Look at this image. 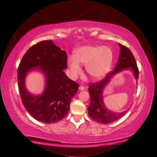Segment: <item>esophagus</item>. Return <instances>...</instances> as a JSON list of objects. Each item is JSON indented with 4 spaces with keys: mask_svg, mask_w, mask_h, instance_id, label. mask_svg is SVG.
I'll use <instances>...</instances> for the list:
<instances>
[{
    "mask_svg": "<svg viewBox=\"0 0 157 157\" xmlns=\"http://www.w3.org/2000/svg\"><path fill=\"white\" fill-rule=\"evenodd\" d=\"M79 89L80 90H84V89H85V88L84 87V86H80L79 87Z\"/></svg>",
    "mask_w": 157,
    "mask_h": 157,
    "instance_id": "obj_1",
    "label": "esophagus"
}]
</instances>
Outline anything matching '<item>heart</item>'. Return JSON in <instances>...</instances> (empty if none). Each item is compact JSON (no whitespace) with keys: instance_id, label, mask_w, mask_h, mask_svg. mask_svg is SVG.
Segmentation results:
<instances>
[{"instance_id":"b5f03b06","label":"heart","mask_w":157,"mask_h":157,"mask_svg":"<svg viewBox=\"0 0 157 157\" xmlns=\"http://www.w3.org/2000/svg\"><path fill=\"white\" fill-rule=\"evenodd\" d=\"M113 58V51L108 46L88 45L76 49L74 56L67 58V64L73 79L81 75V65H86V71L92 78L98 79L109 72Z\"/></svg>"}]
</instances>
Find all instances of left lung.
<instances>
[{"instance_id":"1","label":"left lung","mask_w":157,"mask_h":157,"mask_svg":"<svg viewBox=\"0 0 157 157\" xmlns=\"http://www.w3.org/2000/svg\"><path fill=\"white\" fill-rule=\"evenodd\" d=\"M120 55L118 62L113 71L109 72L101 82L93 83L89 86L88 91L90 96V103L88 106V115L94 121L107 124L120 119L128 111L122 113L113 112L106 108L103 101L102 93L104 88L111 81L113 76L123 70L129 69L133 73L136 80L138 79L139 71L136 60L131 51L126 46L118 43Z\"/></svg>"}]
</instances>
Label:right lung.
Instances as JSON below:
<instances>
[{
	"label": "right lung",
	"mask_w": 157,
	"mask_h": 157,
	"mask_svg": "<svg viewBox=\"0 0 157 157\" xmlns=\"http://www.w3.org/2000/svg\"><path fill=\"white\" fill-rule=\"evenodd\" d=\"M67 53L52 40L40 42L23 55L17 70L19 90L23 106L33 117L45 123H55L67 115L71 98L79 84L70 79L63 70L67 68ZM39 68L46 79L44 92L34 95L25 88V77Z\"/></svg>",
	"instance_id": "add662e5"
}]
</instances>
